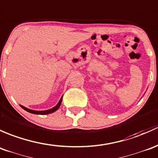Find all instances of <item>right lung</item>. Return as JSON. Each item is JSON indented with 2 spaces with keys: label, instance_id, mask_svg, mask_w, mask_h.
<instances>
[{
  "label": "right lung",
  "instance_id": "obj_1",
  "mask_svg": "<svg viewBox=\"0 0 158 158\" xmlns=\"http://www.w3.org/2000/svg\"><path fill=\"white\" fill-rule=\"evenodd\" d=\"M62 97H61V99H60L59 102H58V104H57L55 106L53 107V108L52 109H49V110H42V111H37V110H30V109L27 108V107L23 106H20L21 107H22L23 109L24 110H26V111L29 112V113H32V114H37V115H46V114H49V113H54V112L56 111L57 110H58V108L60 107V106H61V102H62Z\"/></svg>",
  "mask_w": 158,
  "mask_h": 158
}]
</instances>
